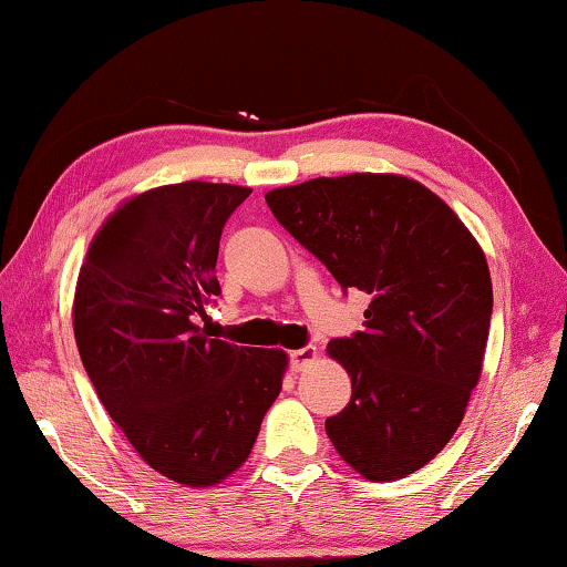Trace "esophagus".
Instances as JSON below:
<instances>
[{"label":"esophagus","mask_w":567,"mask_h":567,"mask_svg":"<svg viewBox=\"0 0 567 567\" xmlns=\"http://www.w3.org/2000/svg\"><path fill=\"white\" fill-rule=\"evenodd\" d=\"M315 358H318V350L312 348V344H307V348H300V350H292L290 352V368L297 372L307 368V364L315 362Z\"/></svg>","instance_id":"1"}]
</instances>
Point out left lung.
Masks as SVG:
<instances>
[{
	"mask_svg": "<svg viewBox=\"0 0 567 567\" xmlns=\"http://www.w3.org/2000/svg\"><path fill=\"white\" fill-rule=\"evenodd\" d=\"M265 199L344 292L370 295L364 330L328 344L352 380L348 408L324 420L334 450L375 483L415 473L455 435L483 370V249L435 192L402 175L318 177Z\"/></svg>",
	"mask_w": 567,
	"mask_h": 567,
	"instance_id": "obj_1",
	"label": "left lung"
}]
</instances>
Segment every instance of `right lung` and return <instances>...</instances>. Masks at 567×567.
<instances>
[{
  "label": "right lung",
  "instance_id": "obj_1",
  "mask_svg": "<svg viewBox=\"0 0 567 567\" xmlns=\"http://www.w3.org/2000/svg\"><path fill=\"white\" fill-rule=\"evenodd\" d=\"M249 192L197 179L142 192L100 227L76 280L74 340L97 398L150 467L189 487L245 463L282 390V350L207 332L219 237Z\"/></svg>",
  "mask_w": 567,
  "mask_h": 567
}]
</instances>
